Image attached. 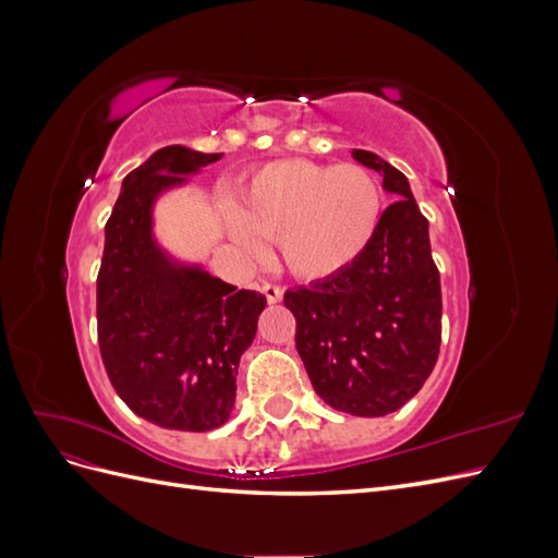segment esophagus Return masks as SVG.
<instances>
[{"mask_svg":"<svg viewBox=\"0 0 558 558\" xmlns=\"http://www.w3.org/2000/svg\"><path fill=\"white\" fill-rule=\"evenodd\" d=\"M263 293H265L269 305H277V302L283 300V289L277 283H263Z\"/></svg>","mask_w":558,"mask_h":558,"instance_id":"obj_1","label":"esophagus"}]
</instances>
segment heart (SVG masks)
Masks as SVG:
<instances>
[{
    "instance_id": "1",
    "label": "heart",
    "mask_w": 558,
    "mask_h": 558,
    "mask_svg": "<svg viewBox=\"0 0 558 558\" xmlns=\"http://www.w3.org/2000/svg\"><path fill=\"white\" fill-rule=\"evenodd\" d=\"M384 211L377 177L361 165L279 160L253 172L228 209V228L244 248L279 246L289 272L324 281L344 272L373 244Z\"/></svg>"
}]
</instances>
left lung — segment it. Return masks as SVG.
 <instances>
[{"mask_svg":"<svg viewBox=\"0 0 558 558\" xmlns=\"http://www.w3.org/2000/svg\"><path fill=\"white\" fill-rule=\"evenodd\" d=\"M351 156L400 199L386 207L356 263L310 289L286 291L283 305L298 320L295 349L318 398L337 412L384 416L414 398L437 363L440 272L408 177L369 150Z\"/></svg>","mask_w":558,"mask_h":558,"instance_id":"1","label":"left lung"}]
</instances>
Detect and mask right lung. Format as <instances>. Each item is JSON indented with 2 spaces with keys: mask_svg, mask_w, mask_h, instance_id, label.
I'll return each mask as SVG.
<instances>
[{
  "mask_svg": "<svg viewBox=\"0 0 558 558\" xmlns=\"http://www.w3.org/2000/svg\"><path fill=\"white\" fill-rule=\"evenodd\" d=\"M185 146L156 150L123 179L105 226L97 275V342L116 393L170 430L223 426L238 391V365L267 300L165 253L154 205L185 177L221 160Z\"/></svg>",
  "mask_w": 558,
  "mask_h": 558,
  "instance_id": "add662e5",
  "label": "right lung"
}]
</instances>
